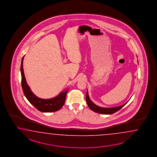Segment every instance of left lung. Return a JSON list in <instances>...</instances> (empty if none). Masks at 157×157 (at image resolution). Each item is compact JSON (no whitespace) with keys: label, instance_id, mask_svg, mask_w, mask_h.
<instances>
[{"label":"left lung","instance_id":"1","mask_svg":"<svg viewBox=\"0 0 157 157\" xmlns=\"http://www.w3.org/2000/svg\"><path fill=\"white\" fill-rule=\"evenodd\" d=\"M86 102L87 103V105L91 110L94 111L98 113L103 114H112L115 112L119 110L126 104V103H125L122 106L116 107H113V108H103V107H99V106L95 105L93 102L90 100L89 97V94H88V91H87V93H86Z\"/></svg>","mask_w":157,"mask_h":157}]
</instances>
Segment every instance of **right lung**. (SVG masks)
I'll use <instances>...</instances> for the list:
<instances>
[{"label":"right lung","mask_w":157,"mask_h":157,"mask_svg":"<svg viewBox=\"0 0 157 157\" xmlns=\"http://www.w3.org/2000/svg\"><path fill=\"white\" fill-rule=\"evenodd\" d=\"M24 56H23L21 60V87L23 91L27 100L31 103L33 106L37 109L39 111L44 113H50L54 112L60 110L63 106L65 102V99L66 94L67 93V90L65 91L62 92L57 97L49 99H43L35 96L31 91L29 86L27 84L25 81V76L23 72V61Z\"/></svg>","instance_id":"obj_1"}]
</instances>
